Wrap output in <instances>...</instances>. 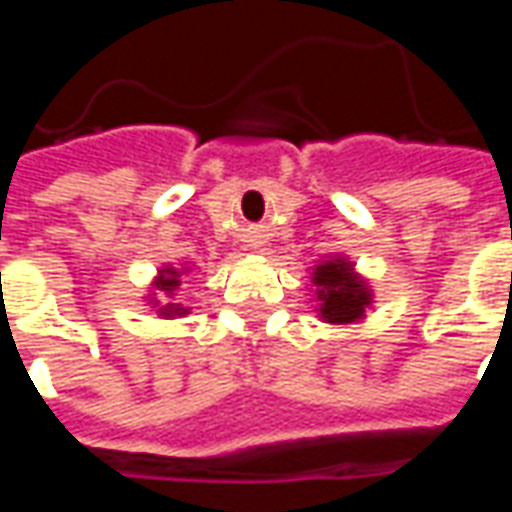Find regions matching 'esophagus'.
Segmentation results:
<instances>
[{
	"label": "esophagus",
	"mask_w": 512,
	"mask_h": 512,
	"mask_svg": "<svg viewBox=\"0 0 512 512\" xmlns=\"http://www.w3.org/2000/svg\"><path fill=\"white\" fill-rule=\"evenodd\" d=\"M263 244H266L263 238H252V244H249V246H252V249H260V246H263Z\"/></svg>",
	"instance_id": "1"
}]
</instances>
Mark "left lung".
Returning <instances> with one entry per match:
<instances>
[{"label": "left lung", "instance_id": "1", "mask_svg": "<svg viewBox=\"0 0 512 512\" xmlns=\"http://www.w3.org/2000/svg\"><path fill=\"white\" fill-rule=\"evenodd\" d=\"M315 312L323 323H359L373 307V290L348 257L321 260L310 274Z\"/></svg>", "mask_w": 512, "mask_h": 512}]
</instances>
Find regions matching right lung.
Here are the masks:
<instances>
[{
    "mask_svg": "<svg viewBox=\"0 0 512 512\" xmlns=\"http://www.w3.org/2000/svg\"><path fill=\"white\" fill-rule=\"evenodd\" d=\"M189 274V266L175 268V266H161L158 268L156 279H153V290L147 293L145 301L147 304H153V310L161 315V318H183V315H189V307H183L175 301V293L180 288V279ZM161 298H169L170 301L164 305Z\"/></svg>",
    "mask_w": 512,
    "mask_h": 512,
    "instance_id": "1",
    "label": "right lung"
}]
</instances>
